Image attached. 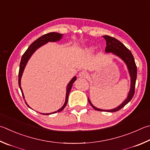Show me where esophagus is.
Instances as JSON below:
<instances>
[{
	"label": "esophagus",
	"instance_id": "1",
	"mask_svg": "<svg viewBox=\"0 0 150 150\" xmlns=\"http://www.w3.org/2000/svg\"><path fill=\"white\" fill-rule=\"evenodd\" d=\"M79 77L80 78H86L88 77V73H87L86 71H82L79 73Z\"/></svg>",
	"mask_w": 150,
	"mask_h": 150
}]
</instances>
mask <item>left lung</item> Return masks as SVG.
Returning a JSON list of instances; mask_svg holds the SVG:
<instances>
[{"mask_svg": "<svg viewBox=\"0 0 150 150\" xmlns=\"http://www.w3.org/2000/svg\"><path fill=\"white\" fill-rule=\"evenodd\" d=\"M103 37L105 39L106 45H107L105 49V51L106 52H112L113 54H115L116 56H117L119 58H121L122 60L125 62V64H127L128 69H129V71L130 73V78H131L130 92H129V95H128L127 98L120 105L118 106L117 108L110 110H101V109H98L94 107V106L92 104L91 101H90L89 98H88V100L90 104L91 105L92 107L95 110L100 111H108V112H115V111L120 110L125 105H127V103L132 100L133 96H134L135 92L136 81H137V67L135 63L134 56H133L131 52L125 47L122 42H121L117 39H115V38L108 36V35H104V36H103Z\"/></svg>", "mask_w": 150, "mask_h": 150, "instance_id": "8db88e82", "label": "left lung"}]
</instances>
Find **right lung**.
I'll return each mask as SVG.
<instances>
[{
    "instance_id": "right-lung-1",
    "label": "right lung",
    "mask_w": 150,
    "mask_h": 150,
    "mask_svg": "<svg viewBox=\"0 0 150 150\" xmlns=\"http://www.w3.org/2000/svg\"><path fill=\"white\" fill-rule=\"evenodd\" d=\"M62 37V34L58 33H55V32L48 33L42 35V36L39 37V39H37L36 40H35V41L33 42L31 45L29 46L28 48L27 49V50L25 52V53L23 54L22 58H21V59L20 65V70H19L18 84H19V86H20L21 92V93H22L23 98H24V96H23L22 90H21V83L20 82H21V75H22V73L23 72L24 68H25V67L26 66V64H27V62H28V59H29L30 57H31V56L32 55L33 53L37 48H39V47H41V46L46 44V43H47L48 42L58 41V40H60ZM75 81H76V77H74L72 79L71 81H70L69 83L68 84V85L67 86L66 102H65L64 105L62 106V108H61L60 109H59V110H58L57 111H55V112H53V113H46V114L41 113V114H43V115H50V114L55 113H57V112H59V111L63 110L67 105V101H68V96H69V92L71 91V88H72L73 83H74ZM25 103L27 104L26 102H25ZM27 105H28V104H27ZM28 107H29L28 105Z\"/></svg>"
}]
</instances>
